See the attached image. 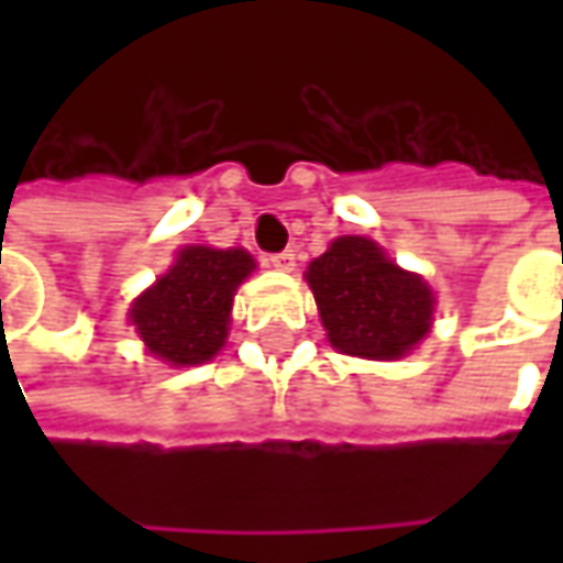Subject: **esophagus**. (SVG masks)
Returning a JSON list of instances; mask_svg holds the SVG:
<instances>
[{"instance_id":"34e87169","label":"esophagus","mask_w":563,"mask_h":563,"mask_svg":"<svg viewBox=\"0 0 563 563\" xmlns=\"http://www.w3.org/2000/svg\"><path fill=\"white\" fill-rule=\"evenodd\" d=\"M271 268L292 271L295 268V250H283V253H274V256H271Z\"/></svg>"}]
</instances>
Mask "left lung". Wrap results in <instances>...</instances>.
Returning a JSON list of instances; mask_svg holds the SVG:
<instances>
[{
	"label": "left lung",
	"mask_w": 563,
	"mask_h": 563,
	"mask_svg": "<svg viewBox=\"0 0 563 563\" xmlns=\"http://www.w3.org/2000/svg\"><path fill=\"white\" fill-rule=\"evenodd\" d=\"M329 343L343 355L391 362L431 331L434 292L398 268L383 246L362 234H343L305 271Z\"/></svg>",
	"instance_id": "left-lung-1"
}]
</instances>
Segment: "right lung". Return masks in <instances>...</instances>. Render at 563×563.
Listing matches in <instances>:
<instances>
[{
    "mask_svg": "<svg viewBox=\"0 0 563 563\" xmlns=\"http://www.w3.org/2000/svg\"><path fill=\"white\" fill-rule=\"evenodd\" d=\"M256 268L246 250L184 246L159 280L129 307L150 355L174 367L205 365L229 338L238 286Z\"/></svg>",
    "mask_w": 563,
    "mask_h": 563,
    "instance_id": "add662e5",
    "label": "right lung"
}]
</instances>
